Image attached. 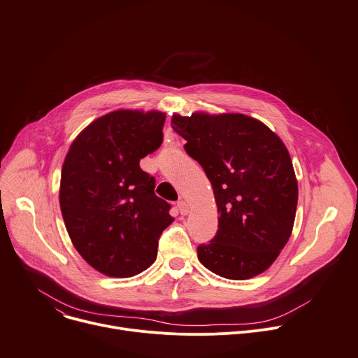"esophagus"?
<instances>
[{
    "label": "esophagus",
    "instance_id": "obj_1",
    "mask_svg": "<svg viewBox=\"0 0 358 358\" xmlns=\"http://www.w3.org/2000/svg\"><path fill=\"white\" fill-rule=\"evenodd\" d=\"M177 207H178L181 215H187V214L189 213V207H188V204H187L184 200H180V201L177 203Z\"/></svg>",
    "mask_w": 358,
    "mask_h": 358
}]
</instances>
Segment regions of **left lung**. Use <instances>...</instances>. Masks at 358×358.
Returning a JSON list of instances; mask_svg holds the SVG:
<instances>
[{
  "instance_id": "obj_1",
  "label": "left lung",
  "mask_w": 358,
  "mask_h": 358,
  "mask_svg": "<svg viewBox=\"0 0 358 358\" xmlns=\"http://www.w3.org/2000/svg\"><path fill=\"white\" fill-rule=\"evenodd\" d=\"M171 127L204 169L220 214L217 234L197 248L200 263L229 280L264 273L296 220L299 185L287 147L244 114H174Z\"/></svg>"
}]
</instances>
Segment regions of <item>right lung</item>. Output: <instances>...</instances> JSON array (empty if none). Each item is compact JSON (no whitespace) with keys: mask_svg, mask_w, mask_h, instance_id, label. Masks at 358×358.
I'll return each instance as SVG.
<instances>
[{"mask_svg":"<svg viewBox=\"0 0 358 358\" xmlns=\"http://www.w3.org/2000/svg\"><path fill=\"white\" fill-rule=\"evenodd\" d=\"M166 113L117 110L87 125L70 145L59 184L69 236L85 262L127 278L157 258L158 238L174 221L140 159L162 143Z\"/></svg>","mask_w":358,"mask_h":358,"instance_id":"1","label":"right lung"}]
</instances>
